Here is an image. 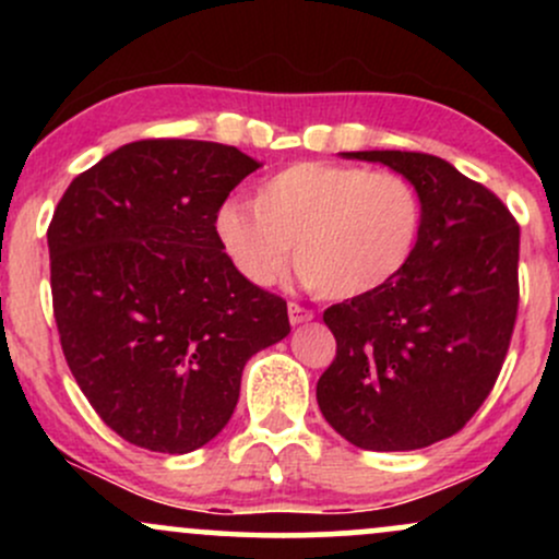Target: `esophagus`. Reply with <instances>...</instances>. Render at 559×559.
<instances>
[{"mask_svg":"<svg viewBox=\"0 0 559 559\" xmlns=\"http://www.w3.org/2000/svg\"><path fill=\"white\" fill-rule=\"evenodd\" d=\"M288 320H292V325H299V323H307V320H312V312L305 310V307L299 305H288Z\"/></svg>","mask_w":559,"mask_h":559,"instance_id":"1","label":"esophagus"}]
</instances>
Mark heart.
<instances>
[{"instance_id": "heart-1", "label": "heart", "mask_w": 559, "mask_h": 559, "mask_svg": "<svg viewBox=\"0 0 559 559\" xmlns=\"http://www.w3.org/2000/svg\"><path fill=\"white\" fill-rule=\"evenodd\" d=\"M423 228L418 189L400 173L294 163L267 178L254 204L228 199L215 215L223 252L252 286H273L294 260L325 299H362L407 267Z\"/></svg>"}]
</instances>
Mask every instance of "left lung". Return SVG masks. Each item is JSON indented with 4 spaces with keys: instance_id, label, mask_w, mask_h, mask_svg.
I'll list each match as a JSON object with an SVG mask.
<instances>
[{
    "instance_id": "8db88e82",
    "label": "left lung",
    "mask_w": 559,
    "mask_h": 559,
    "mask_svg": "<svg viewBox=\"0 0 559 559\" xmlns=\"http://www.w3.org/2000/svg\"><path fill=\"white\" fill-rule=\"evenodd\" d=\"M407 178L423 228L407 267L323 312L336 357L318 381L323 418L349 444L409 452L457 433L502 370L518 316L521 228L502 199L423 152H342Z\"/></svg>"
}]
</instances>
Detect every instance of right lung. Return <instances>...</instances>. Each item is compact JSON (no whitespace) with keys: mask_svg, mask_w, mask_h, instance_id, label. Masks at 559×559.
Instances as JSON below:
<instances>
[{"mask_svg":"<svg viewBox=\"0 0 559 559\" xmlns=\"http://www.w3.org/2000/svg\"><path fill=\"white\" fill-rule=\"evenodd\" d=\"M260 168L236 146L146 139L68 186L49 223L60 344L115 433L186 454L239 402L243 365L288 336L286 301L223 252L215 215Z\"/></svg>","mask_w":559,"mask_h":559,"instance_id":"add662e5","label":"right lung"}]
</instances>
